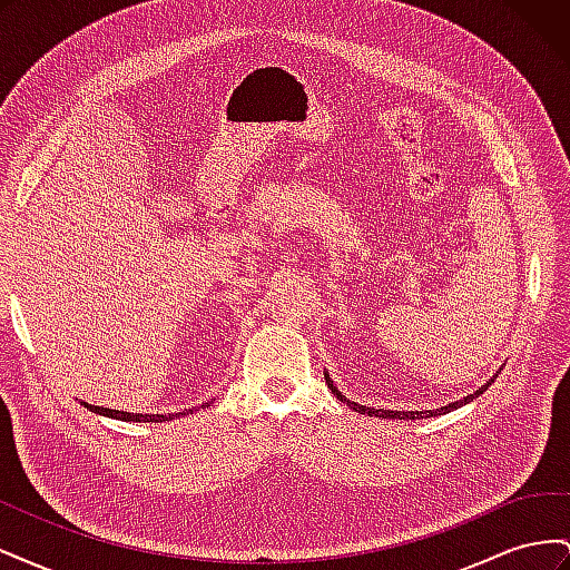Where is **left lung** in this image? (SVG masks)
Instances as JSON below:
<instances>
[{
	"label": "left lung",
	"instance_id": "1",
	"mask_svg": "<svg viewBox=\"0 0 570 570\" xmlns=\"http://www.w3.org/2000/svg\"><path fill=\"white\" fill-rule=\"evenodd\" d=\"M494 377H497V375H492L490 381H488L485 385H482V387H478L473 394L463 396V400H456V402L446 404V406H440V409H430V411H390V409H371V406H364V404H356V402L347 400V396H344V394L333 385L331 375H327V371H325V383H327V387H331L333 394L337 396V400L347 404L350 409H354V411H358V413H366V416H375V419H402V421H404V419H406V421H416V419H430V416H442V413H450V411H454V409H459V406H463V404L473 402L475 396H480L482 392H485V390L494 383Z\"/></svg>",
	"mask_w": 570,
	"mask_h": 570
}]
</instances>
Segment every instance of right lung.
Wrapping results in <instances>:
<instances>
[{"label":"right lung","instance_id":"obj_1","mask_svg":"<svg viewBox=\"0 0 570 570\" xmlns=\"http://www.w3.org/2000/svg\"><path fill=\"white\" fill-rule=\"evenodd\" d=\"M85 409H90L95 413H99V416H107V419H118V421H132V423H164V421H174V419H180V416H187V413L193 411H199V409H209L212 402H204L202 406H193L187 411H178V413H130V411H116V409H105V406H95V404H88V402H80Z\"/></svg>","mask_w":570,"mask_h":570}]
</instances>
